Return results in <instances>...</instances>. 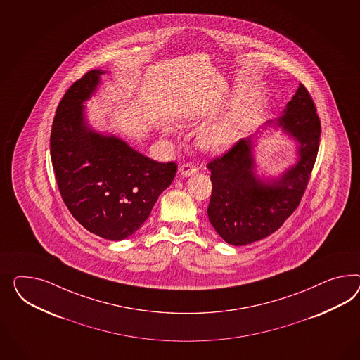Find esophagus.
<instances>
[{
    "instance_id": "esophagus-1",
    "label": "esophagus",
    "mask_w": 360,
    "mask_h": 360,
    "mask_svg": "<svg viewBox=\"0 0 360 360\" xmlns=\"http://www.w3.org/2000/svg\"><path fill=\"white\" fill-rule=\"evenodd\" d=\"M198 172V169L191 164H185V165L181 166L179 169V173L184 175V176H190V175H194Z\"/></svg>"
}]
</instances>
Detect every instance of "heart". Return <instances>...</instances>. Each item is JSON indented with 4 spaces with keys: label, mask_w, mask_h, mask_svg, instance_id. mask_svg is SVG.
I'll use <instances>...</instances> for the list:
<instances>
[{
    "label": "heart",
    "mask_w": 360,
    "mask_h": 360,
    "mask_svg": "<svg viewBox=\"0 0 360 360\" xmlns=\"http://www.w3.org/2000/svg\"><path fill=\"white\" fill-rule=\"evenodd\" d=\"M241 115L237 111H231L203 127L198 134L196 143L203 152L219 155L231 149L238 141L241 136ZM162 131L169 134L172 132V128L165 126Z\"/></svg>",
    "instance_id": "1"
}]
</instances>
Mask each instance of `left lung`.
Instances as JSON below:
<instances>
[{
  "mask_svg": "<svg viewBox=\"0 0 360 360\" xmlns=\"http://www.w3.org/2000/svg\"><path fill=\"white\" fill-rule=\"evenodd\" d=\"M283 112L267 123H275L299 143V158L279 178L262 181L255 175L253 136L238 140L207 165L212 181L207 214L225 243L243 246L270 236L302 200L320 146V117L302 84Z\"/></svg>",
  "mask_w": 360,
  "mask_h": 360,
  "instance_id": "obj_1",
  "label": "left lung"
}]
</instances>
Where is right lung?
<instances>
[{
	"mask_svg": "<svg viewBox=\"0 0 360 360\" xmlns=\"http://www.w3.org/2000/svg\"><path fill=\"white\" fill-rule=\"evenodd\" d=\"M93 69L67 90L51 131V160L70 214L89 232L111 241L135 233L174 179L176 164L157 162L119 137L98 134L82 103L99 85Z\"/></svg>",
	"mask_w": 360,
	"mask_h": 360,
	"instance_id": "1",
	"label": "right lung"
}]
</instances>
